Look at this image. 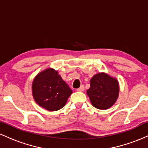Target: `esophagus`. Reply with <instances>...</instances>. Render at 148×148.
Wrapping results in <instances>:
<instances>
[{
	"label": "esophagus",
	"instance_id": "1",
	"mask_svg": "<svg viewBox=\"0 0 148 148\" xmlns=\"http://www.w3.org/2000/svg\"><path fill=\"white\" fill-rule=\"evenodd\" d=\"M77 90L79 91V92L84 91V85H81V86H80V88H78Z\"/></svg>",
	"mask_w": 148,
	"mask_h": 148
}]
</instances>
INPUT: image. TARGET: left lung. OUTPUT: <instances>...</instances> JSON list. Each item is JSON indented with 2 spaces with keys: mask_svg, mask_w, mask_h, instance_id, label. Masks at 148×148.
I'll use <instances>...</instances> for the list:
<instances>
[{
  "mask_svg": "<svg viewBox=\"0 0 148 148\" xmlns=\"http://www.w3.org/2000/svg\"><path fill=\"white\" fill-rule=\"evenodd\" d=\"M87 95L93 106L98 109H108L118 97V80L106 73H98L90 79V87Z\"/></svg>",
  "mask_w": 148,
  "mask_h": 148,
  "instance_id": "left-lung-1",
  "label": "left lung"
}]
</instances>
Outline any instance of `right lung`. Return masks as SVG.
Masks as SVG:
<instances>
[{
  "mask_svg": "<svg viewBox=\"0 0 148 148\" xmlns=\"http://www.w3.org/2000/svg\"><path fill=\"white\" fill-rule=\"evenodd\" d=\"M32 91L37 104L49 111H58L64 107L72 93L57 71L52 68L45 69L35 76Z\"/></svg>",
  "mask_w": 148,
  "mask_h": 148,
  "instance_id": "right-lung-1",
  "label": "right lung"
}]
</instances>
